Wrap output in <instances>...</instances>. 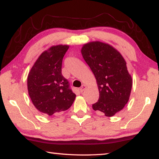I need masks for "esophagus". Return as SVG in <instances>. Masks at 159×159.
<instances>
[{"mask_svg":"<svg viewBox=\"0 0 159 159\" xmlns=\"http://www.w3.org/2000/svg\"><path fill=\"white\" fill-rule=\"evenodd\" d=\"M86 89V86H85V85H83L81 87H80V91L81 93H83V91H84Z\"/></svg>","mask_w":159,"mask_h":159,"instance_id":"34e87169","label":"esophagus"}]
</instances>
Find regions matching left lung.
I'll return each instance as SVG.
<instances>
[{"label": "left lung", "mask_w": 159, "mask_h": 159, "mask_svg": "<svg viewBox=\"0 0 159 159\" xmlns=\"http://www.w3.org/2000/svg\"><path fill=\"white\" fill-rule=\"evenodd\" d=\"M81 53L98 86L99 99L93 109L112 116L127 104L133 85L124 58L111 45L99 41L83 45Z\"/></svg>", "instance_id": "obj_1"}]
</instances>
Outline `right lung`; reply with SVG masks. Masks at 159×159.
Here are the masks:
<instances>
[{"label": "right lung", "instance_id": "obj_1", "mask_svg": "<svg viewBox=\"0 0 159 159\" xmlns=\"http://www.w3.org/2000/svg\"><path fill=\"white\" fill-rule=\"evenodd\" d=\"M69 46L58 45L44 51L32 66L27 88L35 107L46 116L62 112L71 107L76 95L61 74V64Z\"/></svg>", "mask_w": 159, "mask_h": 159}]
</instances>
